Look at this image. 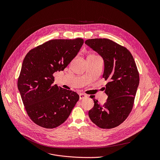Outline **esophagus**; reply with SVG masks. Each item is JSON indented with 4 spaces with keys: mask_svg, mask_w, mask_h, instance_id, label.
Returning <instances> with one entry per match:
<instances>
[{
    "mask_svg": "<svg viewBox=\"0 0 160 160\" xmlns=\"http://www.w3.org/2000/svg\"><path fill=\"white\" fill-rule=\"evenodd\" d=\"M88 95H86V94H84V93H80L79 94V99L80 100H82L83 98H84L85 97H86Z\"/></svg>",
    "mask_w": 160,
    "mask_h": 160,
    "instance_id": "1",
    "label": "esophagus"
}]
</instances>
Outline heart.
<instances>
[{
	"instance_id": "1",
	"label": "heart",
	"mask_w": 160,
	"mask_h": 160,
	"mask_svg": "<svg viewBox=\"0 0 160 160\" xmlns=\"http://www.w3.org/2000/svg\"><path fill=\"white\" fill-rule=\"evenodd\" d=\"M97 57V56H96L95 55H93V54H91V55H89V57L88 58H93V57Z\"/></svg>"
}]
</instances>
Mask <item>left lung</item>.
<instances>
[{"label": "left lung", "mask_w": 160, "mask_h": 160, "mask_svg": "<svg viewBox=\"0 0 160 160\" xmlns=\"http://www.w3.org/2000/svg\"><path fill=\"white\" fill-rule=\"evenodd\" d=\"M85 44L102 57L103 78L109 81L105 91L108 95L107 102L101 105L93 98L94 106L89 116L98 127L112 129L121 124L132 109L139 84L137 66L126 48L110 39H92Z\"/></svg>", "instance_id": "8db88e82"}]
</instances>
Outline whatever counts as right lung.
I'll list each match as a JSON object with an SVG mask.
<instances>
[{"label": "right lung", "instance_id": "1", "mask_svg": "<svg viewBox=\"0 0 160 160\" xmlns=\"http://www.w3.org/2000/svg\"><path fill=\"white\" fill-rule=\"evenodd\" d=\"M83 43L81 38L50 40L24 57L18 88L27 113L38 126L47 129L59 126L79 99L76 92L54 84L53 74L64 70Z\"/></svg>", "mask_w": 160, "mask_h": 160}]
</instances>
